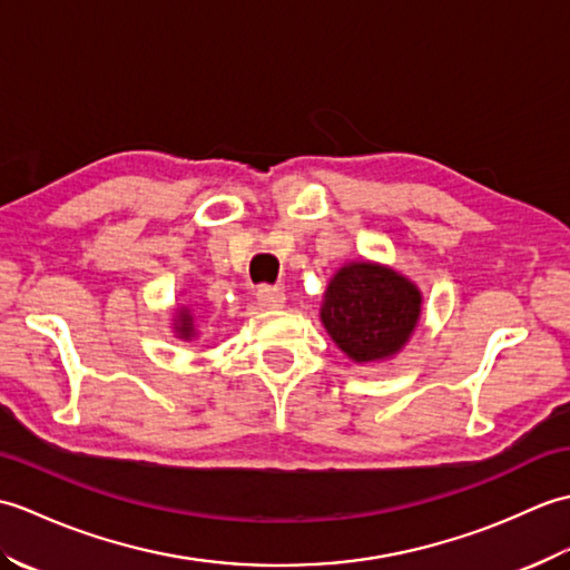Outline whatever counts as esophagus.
<instances>
[{"label": "esophagus", "mask_w": 570, "mask_h": 570, "mask_svg": "<svg viewBox=\"0 0 570 570\" xmlns=\"http://www.w3.org/2000/svg\"><path fill=\"white\" fill-rule=\"evenodd\" d=\"M257 301L264 308H282L286 304V294L278 286H259L257 288Z\"/></svg>", "instance_id": "34e87169"}]
</instances>
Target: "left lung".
Segmentation results:
<instances>
[{
    "label": "left lung",
    "mask_w": 570,
    "mask_h": 570,
    "mask_svg": "<svg viewBox=\"0 0 570 570\" xmlns=\"http://www.w3.org/2000/svg\"><path fill=\"white\" fill-rule=\"evenodd\" d=\"M421 316V292L406 276L374 262H350L325 288L321 321L353 362L396 355Z\"/></svg>",
    "instance_id": "left-lung-1"
}]
</instances>
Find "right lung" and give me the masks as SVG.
<instances>
[{
    "label": "right lung",
    "mask_w": 570,
    "mask_h": 570,
    "mask_svg": "<svg viewBox=\"0 0 570 570\" xmlns=\"http://www.w3.org/2000/svg\"><path fill=\"white\" fill-rule=\"evenodd\" d=\"M176 333H178V337H184V341H190V337L196 335V328H193V313L188 308H180L178 311Z\"/></svg>",
    "instance_id": "obj_1"
}]
</instances>
